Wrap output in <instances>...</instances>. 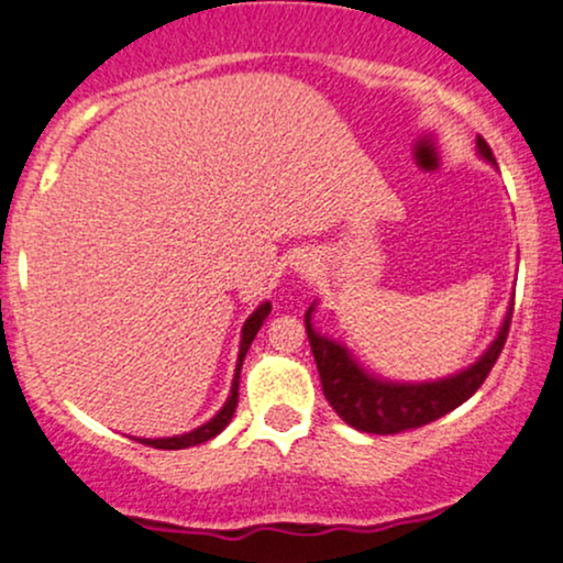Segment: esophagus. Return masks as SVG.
Listing matches in <instances>:
<instances>
[{
  "mask_svg": "<svg viewBox=\"0 0 563 563\" xmlns=\"http://www.w3.org/2000/svg\"><path fill=\"white\" fill-rule=\"evenodd\" d=\"M299 269H301V273H309V264H301Z\"/></svg>",
  "mask_w": 563,
  "mask_h": 563,
  "instance_id": "34e87169",
  "label": "esophagus"
}]
</instances>
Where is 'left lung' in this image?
I'll return each mask as SVG.
<instances>
[{
	"mask_svg": "<svg viewBox=\"0 0 563 563\" xmlns=\"http://www.w3.org/2000/svg\"><path fill=\"white\" fill-rule=\"evenodd\" d=\"M476 147L489 164L497 166L487 142L479 137ZM312 309L314 303L303 314V325H307L309 346H312L322 380V394H325L328 402L339 412L341 421H346L352 429L365 431V434H399V431L421 429V426L448 416L450 410L466 402L471 394L479 389L508 339L514 301H510L500 333L495 335L493 344L474 365H468L466 371L455 373L450 378L426 380V384H394V380L365 373L344 344L314 331Z\"/></svg>",
	"mask_w": 563,
	"mask_h": 563,
	"instance_id": "obj_1",
	"label": "left lung"
}]
</instances>
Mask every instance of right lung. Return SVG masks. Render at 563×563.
Wrapping results in <instances>:
<instances>
[{"mask_svg": "<svg viewBox=\"0 0 563 563\" xmlns=\"http://www.w3.org/2000/svg\"><path fill=\"white\" fill-rule=\"evenodd\" d=\"M269 309H273V303L264 301L260 309H256L254 314H251L249 320H245L243 325V335H241V352H238V365H235V378H232V389H230V397L228 402H224L222 410L217 412L214 418H211L209 423L198 426L196 431H190V434H179V437H166V439H137L142 444H151V448L156 450H185V448H192V444H203L209 442V439H214L219 431L224 429L232 421V416H235V407H238V386H241V367H243V360H245V352H249L251 341H254V335L260 333L262 322L267 320Z\"/></svg>", "mask_w": 563, "mask_h": 563, "instance_id": "add662e5", "label": "right lung"}]
</instances>
